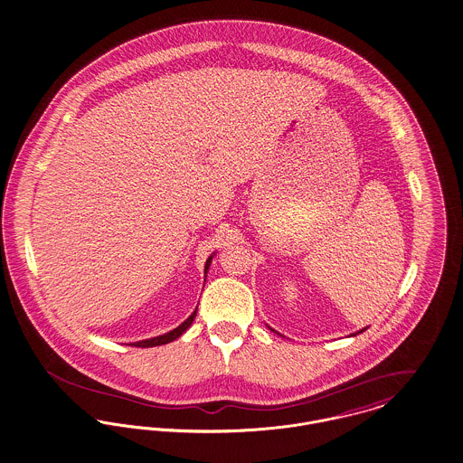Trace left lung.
<instances>
[{
    "label": "left lung",
    "mask_w": 463,
    "mask_h": 463,
    "mask_svg": "<svg viewBox=\"0 0 463 463\" xmlns=\"http://www.w3.org/2000/svg\"><path fill=\"white\" fill-rule=\"evenodd\" d=\"M367 328H369V326H367ZM367 328H362V330H360V332H356V334H351V337H354V335H358V334H362V332H365V330H367Z\"/></svg>",
    "instance_id": "8db88e82"
}]
</instances>
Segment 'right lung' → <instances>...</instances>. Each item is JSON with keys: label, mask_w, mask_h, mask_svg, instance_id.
<instances>
[{"label": "right lung", "mask_w": 463, "mask_h": 463, "mask_svg": "<svg viewBox=\"0 0 463 463\" xmlns=\"http://www.w3.org/2000/svg\"><path fill=\"white\" fill-rule=\"evenodd\" d=\"M214 254H216V252H213V254L207 258V261H205V278H207V272H209V267H211V263H213ZM196 308H194V312L185 319L184 323H181L177 328L170 330L168 334L157 335V337H153V339L138 340V342H133V345H135V347H155V345H163V344H168V342H172V340L179 339V337L184 334L185 330L191 326V323L194 321V317H196Z\"/></svg>", "instance_id": "obj_1"}]
</instances>
